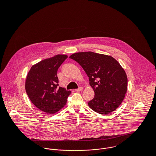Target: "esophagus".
Wrapping results in <instances>:
<instances>
[{"instance_id":"esophagus-1","label":"esophagus","mask_w":156,"mask_h":156,"mask_svg":"<svg viewBox=\"0 0 156 156\" xmlns=\"http://www.w3.org/2000/svg\"><path fill=\"white\" fill-rule=\"evenodd\" d=\"M83 88L82 87H80V88H79L78 89H75V90H76V91H77V92H80V91L83 90Z\"/></svg>"}]
</instances>
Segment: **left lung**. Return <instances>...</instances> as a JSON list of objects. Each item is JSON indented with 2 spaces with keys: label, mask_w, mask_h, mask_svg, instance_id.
I'll return each instance as SVG.
<instances>
[{
  "label": "left lung",
  "mask_w": 156,
  "mask_h": 156,
  "mask_svg": "<svg viewBox=\"0 0 156 156\" xmlns=\"http://www.w3.org/2000/svg\"><path fill=\"white\" fill-rule=\"evenodd\" d=\"M69 58L78 62L89 77L95 93L89 108L102 115L116 110L127 90V74L119 63L111 56L92 51L75 53Z\"/></svg>",
  "instance_id": "8db88e82"
}]
</instances>
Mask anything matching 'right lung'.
<instances>
[{
    "label": "right lung",
    "instance_id": "right-lung-1",
    "mask_svg": "<svg viewBox=\"0 0 156 156\" xmlns=\"http://www.w3.org/2000/svg\"><path fill=\"white\" fill-rule=\"evenodd\" d=\"M68 58L57 55L32 66L28 72L25 89L32 103L40 111L53 114L63 108L71 94L62 87L58 88L57 71Z\"/></svg>",
    "mask_w": 156,
    "mask_h": 156
}]
</instances>
